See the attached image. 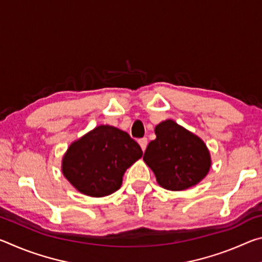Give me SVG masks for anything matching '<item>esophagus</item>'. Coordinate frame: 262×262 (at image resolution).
I'll list each match as a JSON object with an SVG mask.
<instances>
[{"instance_id": "obj_1", "label": "esophagus", "mask_w": 262, "mask_h": 262, "mask_svg": "<svg viewBox=\"0 0 262 262\" xmlns=\"http://www.w3.org/2000/svg\"><path fill=\"white\" fill-rule=\"evenodd\" d=\"M139 143H140V145H141V148H142V150H145V148H147V145H148V139L147 137H143V139H140L139 140Z\"/></svg>"}]
</instances>
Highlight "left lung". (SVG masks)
Listing matches in <instances>:
<instances>
[{
  "instance_id": "left-lung-1",
  "label": "left lung",
  "mask_w": 262,
  "mask_h": 262,
  "mask_svg": "<svg viewBox=\"0 0 262 262\" xmlns=\"http://www.w3.org/2000/svg\"><path fill=\"white\" fill-rule=\"evenodd\" d=\"M143 161L156 176L157 183L168 190H184L205 178L211 166L210 154L200 137L173 120L155 128Z\"/></svg>"
}]
</instances>
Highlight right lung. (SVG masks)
Returning a JSON list of instances; mask_svg holds the SVG:
<instances>
[{
    "mask_svg": "<svg viewBox=\"0 0 262 262\" xmlns=\"http://www.w3.org/2000/svg\"><path fill=\"white\" fill-rule=\"evenodd\" d=\"M142 149L126 132L101 125L69 145L62 173L78 192L106 196L121 187L126 170L142 157Z\"/></svg>",
    "mask_w": 262,
    "mask_h": 262,
    "instance_id": "1",
    "label": "right lung"
}]
</instances>
